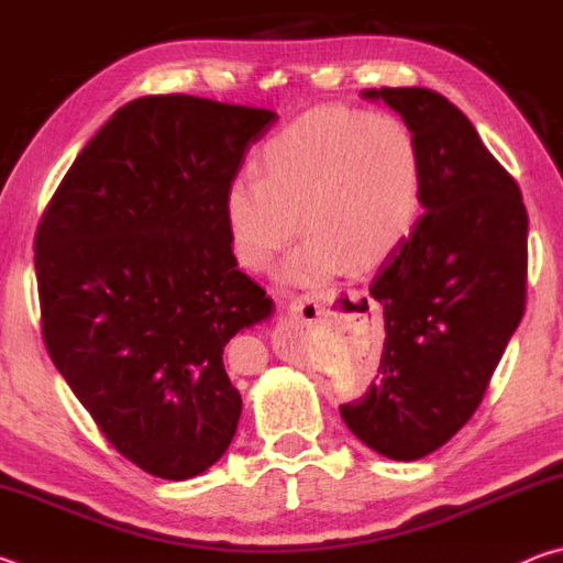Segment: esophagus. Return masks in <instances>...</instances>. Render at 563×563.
<instances>
[{"mask_svg": "<svg viewBox=\"0 0 563 563\" xmlns=\"http://www.w3.org/2000/svg\"><path fill=\"white\" fill-rule=\"evenodd\" d=\"M328 300L322 298L320 292H305L300 298H295L288 308V316L295 322H302V325H308V322H316L320 318L328 316Z\"/></svg>", "mask_w": 563, "mask_h": 563, "instance_id": "esophagus-1", "label": "esophagus"}]
</instances>
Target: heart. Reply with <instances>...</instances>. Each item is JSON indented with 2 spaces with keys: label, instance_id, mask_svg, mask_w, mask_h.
Wrapping results in <instances>:
<instances>
[{
  "label": "heart",
  "instance_id": "b5f03b06",
  "mask_svg": "<svg viewBox=\"0 0 563 563\" xmlns=\"http://www.w3.org/2000/svg\"><path fill=\"white\" fill-rule=\"evenodd\" d=\"M258 176L225 190V225L238 263L265 273L298 233L305 243L283 278L316 285L387 263L419 211V146L393 113L316 109L265 141Z\"/></svg>",
  "mask_w": 563,
  "mask_h": 563
}]
</instances>
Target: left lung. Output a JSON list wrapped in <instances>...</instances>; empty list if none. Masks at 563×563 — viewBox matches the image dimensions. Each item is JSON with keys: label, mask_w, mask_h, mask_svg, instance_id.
I'll use <instances>...</instances> for the list:
<instances>
[{"label": "left lung", "mask_w": 563, "mask_h": 563, "mask_svg": "<svg viewBox=\"0 0 563 563\" xmlns=\"http://www.w3.org/2000/svg\"><path fill=\"white\" fill-rule=\"evenodd\" d=\"M412 129L424 216L369 285L385 310L375 383L340 407L369 450L412 462L470 422L527 302L529 216L472 121L432 89H365Z\"/></svg>", "instance_id": "obj_1"}]
</instances>
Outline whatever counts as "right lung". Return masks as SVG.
<instances>
[{
	"instance_id": "right-lung-1",
	"label": "right lung",
	"mask_w": 563,
	"mask_h": 563,
	"mask_svg": "<svg viewBox=\"0 0 563 563\" xmlns=\"http://www.w3.org/2000/svg\"><path fill=\"white\" fill-rule=\"evenodd\" d=\"M275 119L186 93L129 101L36 228L46 352L103 437L161 479L213 466L241 419L223 347L273 300L238 271L225 190Z\"/></svg>"
}]
</instances>
